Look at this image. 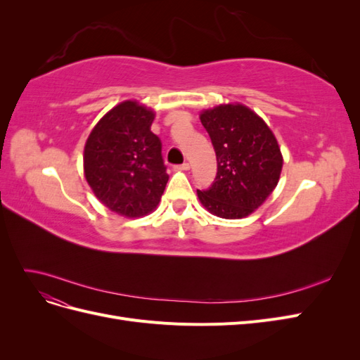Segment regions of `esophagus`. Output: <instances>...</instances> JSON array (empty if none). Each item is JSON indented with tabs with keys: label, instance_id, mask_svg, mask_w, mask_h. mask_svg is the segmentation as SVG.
<instances>
[{
	"label": "esophagus",
	"instance_id": "34e87169",
	"mask_svg": "<svg viewBox=\"0 0 360 360\" xmlns=\"http://www.w3.org/2000/svg\"><path fill=\"white\" fill-rule=\"evenodd\" d=\"M177 168L181 169V171H188V169H191V163L189 162H183L181 165H179Z\"/></svg>",
	"mask_w": 360,
	"mask_h": 360
}]
</instances>
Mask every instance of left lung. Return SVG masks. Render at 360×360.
I'll use <instances>...</instances> for the list:
<instances>
[{
  "label": "left lung",
  "instance_id": "1",
  "mask_svg": "<svg viewBox=\"0 0 360 360\" xmlns=\"http://www.w3.org/2000/svg\"><path fill=\"white\" fill-rule=\"evenodd\" d=\"M217 160L209 189L198 191L201 204L224 219H240L274 192L282 155L264 120L240 103L219 105L200 115Z\"/></svg>",
  "mask_w": 360,
  "mask_h": 360
}]
</instances>
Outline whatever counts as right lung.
<instances>
[{"label": "right lung", "instance_id": "add662e5", "mask_svg": "<svg viewBox=\"0 0 360 360\" xmlns=\"http://www.w3.org/2000/svg\"><path fill=\"white\" fill-rule=\"evenodd\" d=\"M155 112L126 101L94 126L84 148V174L108 209L126 216H146L156 209L168 174L160 139L150 127Z\"/></svg>", "mask_w": 360, "mask_h": 360}]
</instances>
